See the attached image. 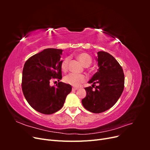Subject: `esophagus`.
Returning a JSON list of instances; mask_svg holds the SVG:
<instances>
[{"label": "esophagus", "mask_w": 150, "mask_h": 150, "mask_svg": "<svg viewBox=\"0 0 150 150\" xmlns=\"http://www.w3.org/2000/svg\"><path fill=\"white\" fill-rule=\"evenodd\" d=\"M79 88H74V87H73L72 88V91H76V90H78Z\"/></svg>", "instance_id": "obj_1"}]
</instances>
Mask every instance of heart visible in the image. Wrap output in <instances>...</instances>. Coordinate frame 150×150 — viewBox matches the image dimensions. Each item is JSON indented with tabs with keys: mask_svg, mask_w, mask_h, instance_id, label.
Listing matches in <instances>:
<instances>
[{
	"mask_svg": "<svg viewBox=\"0 0 150 150\" xmlns=\"http://www.w3.org/2000/svg\"><path fill=\"white\" fill-rule=\"evenodd\" d=\"M78 60L84 66H88L92 62V59L87 53H81L77 56ZM68 64H69V58H65L61 62V68L63 72H66L68 69ZM87 78L84 74H77L70 73L67 74L65 78L64 81L67 84H69L75 87H79L81 84L86 82Z\"/></svg>",
	"mask_w": 150,
	"mask_h": 150,
	"instance_id": "obj_1",
	"label": "heart"
}]
</instances>
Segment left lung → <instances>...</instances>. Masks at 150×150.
<instances>
[{"instance_id":"1","label":"left lung","mask_w":150,"mask_h":150,"mask_svg":"<svg viewBox=\"0 0 150 150\" xmlns=\"http://www.w3.org/2000/svg\"><path fill=\"white\" fill-rule=\"evenodd\" d=\"M96 60L99 69L88 82L92 86L84 88L86 96L82 104L89 111L101 113L112 107L119 99L125 87V75L119 62L110 54L99 51Z\"/></svg>"}]
</instances>
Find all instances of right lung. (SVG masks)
Masks as SVG:
<instances>
[{
  "mask_svg": "<svg viewBox=\"0 0 150 150\" xmlns=\"http://www.w3.org/2000/svg\"><path fill=\"white\" fill-rule=\"evenodd\" d=\"M62 52L61 49H44L29 58L22 71V89L24 97L32 108L44 115H51L61 110L72 90L70 84L59 82L62 79ZM52 79L59 81L56 86H50Z\"/></svg>",
  "mask_w": 150,
  "mask_h": 150,
  "instance_id": "1",
  "label": "right lung"
}]
</instances>
